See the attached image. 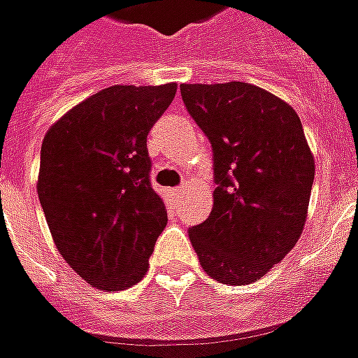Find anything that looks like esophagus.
Segmentation results:
<instances>
[{"instance_id":"obj_1","label":"esophagus","mask_w":358,"mask_h":358,"mask_svg":"<svg viewBox=\"0 0 358 358\" xmlns=\"http://www.w3.org/2000/svg\"><path fill=\"white\" fill-rule=\"evenodd\" d=\"M171 195L172 197H180V195H182V187H172Z\"/></svg>"}]
</instances>
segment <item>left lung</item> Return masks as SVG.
Wrapping results in <instances>:
<instances>
[{"instance_id": "1", "label": "left lung", "mask_w": 358, "mask_h": 358, "mask_svg": "<svg viewBox=\"0 0 358 358\" xmlns=\"http://www.w3.org/2000/svg\"><path fill=\"white\" fill-rule=\"evenodd\" d=\"M182 101L213 148L215 205L189 228L203 270L253 284L284 259L307 220L315 161L297 113L245 82L182 84Z\"/></svg>"}]
</instances>
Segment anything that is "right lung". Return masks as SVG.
Wrapping results in <instances>:
<instances>
[{
	"instance_id": "obj_1",
	"label": "right lung",
	"mask_w": 358,
	"mask_h": 358,
	"mask_svg": "<svg viewBox=\"0 0 358 358\" xmlns=\"http://www.w3.org/2000/svg\"><path fill=\"white\" fill-rule=\"evenodd\" d=\"M176 84L110 86L76 105L45 134L38 197L71 268L105 292L132 287L166 226L151 186L148 134Z\"/></svg>"
}]
</instances>
